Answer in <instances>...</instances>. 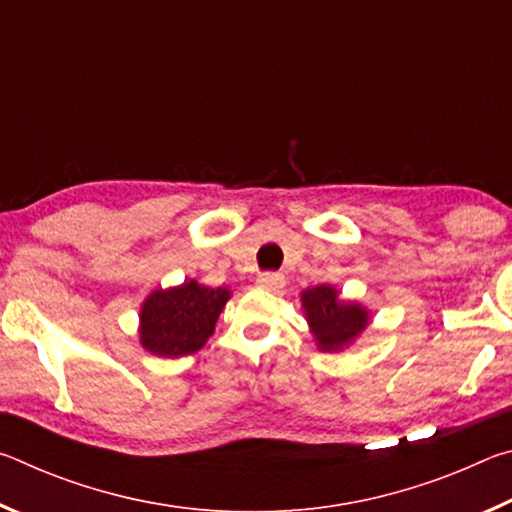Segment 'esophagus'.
Returning a JSON list of instances; mask_svg holds the SVG:
<instances>
[{
	"instance_id": "obj_1",
	"label": "esophagus",
	"mask_w": 512,
	"mask_h": 512,
	"mask_svg": "<svg viewBox=\"0 0 512 512\" xmlns=\"http://www.w3.org/2000/svg\"><path fill=\"white\" fill-rule=\"evenodd\" d=\"M257 287L264 291H280L284 287V275L282 273H262L257 277Z\"/></svg>"
}]
</instances>
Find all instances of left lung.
Segmentation results:
<instances>
[{"instance_id": "1", "label": "left lung", "mask_w": 512, "mask_h": 512, "mask_svg": "<svg viewBox=\"0 0 512 512\" xmlns=\"http://www.w3.org/2000/svg\"><path fill=\"white\" fill-rule=\"evenodd\" d=\"M305 318L320 352H341L368 327L370 314L359 302H345L329 284L300 293Z\"/></svg>"}]
</instances>
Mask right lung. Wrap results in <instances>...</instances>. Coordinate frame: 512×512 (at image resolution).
Listing matches in <instances>:
<instances>
[{"mask_svg": "<svg viewBox=\"0 0 512 512\" xmlns=\"http://www.w3.org/2000/svg\"><path fill=\"white\" fill-rule=\"evenodd\" d=\"M230 296V289H210L196 280L153 291L140 311L142 348L164 359L198 352L212 336Z\"/></svg>", "mask_w": 512, "mask_h": 512, "instance_id": "right-lung-1", "label": "right lung"}]
</instances>
